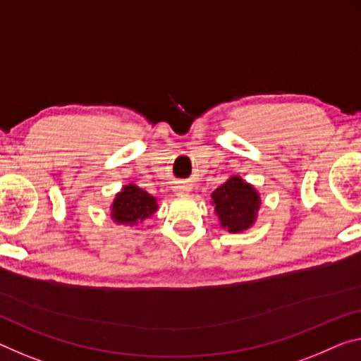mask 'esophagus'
I'll list each match as a JSON object with an SVG mask.
<instances>
[{"instance_id":"obj_1","label":"esophagus","mask_w":361,"mask_h":361,"mask_svg":"<svg viewBox=\"0 0 361 361\" xmlns=\"http://www.w3.org/2000/svg\"><path fill=\"white\" fill-rule=\"evenodd\" d=\"M178 190H180V191H186V190H188V188H185V186H180V188H178Z\"/></svg>"}]
</instances>
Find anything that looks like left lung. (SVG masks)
Listing matches in <instances>:
<instances>
[{
  "label": "left lung",
  "mask_w": 361,
  "mask_h": 361,
  "mask_svg": "<svg viewBox=\"0 0 361 361\" xmlns=\"http://www.w3.org/2000/svg\"><path fill=\"white\" fill-rule=\"evenodd\" d=\"M212 199L221 225L231 233L247 230L254 223L260 205L254 188L239 176H233L216 188L212 192Z\"/></svg>",
  "instance_id": "obj_1"
}]
</instances>
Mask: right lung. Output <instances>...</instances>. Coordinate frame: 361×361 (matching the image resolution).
I'll return each instance as SVG.
<instances>
[{
  "label": "right lung",
  "instance_id": "obj_1",
  "mask_svg": "<svg viewBox=\"0 0 361 361\" xmlns=\"http://www.w3.org/2000/svg\"><path fill=\"white\" fill-rule=\"evenodd\" d=\"M157 210L156 199L138 186H125L112 205V219L118 223L142 221Z\"/></svg>",
  "mask_w": 361,
  "mask_h": 361
}]
</instances>
